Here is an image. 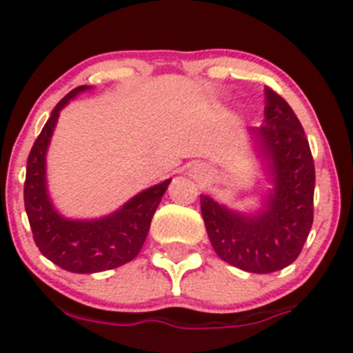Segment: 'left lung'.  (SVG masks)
<instances>
[{
    "label": "left lung",
    "instance_id": "obj_1",
    "mask_svg": "<svg viewBox=\"0 0 353 353\" xmlns=\"http://www.w3.org/2000/svg\"><path fill=\"white\" fill-rule=\"evenodd\" d=\"M250 132L274 183L265 210L246 216L201 196V213L211 246L221 260L241 270L270 274L296 260L312 229L314 157L296 114L268 86L265 124Z\"/></svg>",
    "mask_w": 353,
    "mask_h": 353
}]
</instances>
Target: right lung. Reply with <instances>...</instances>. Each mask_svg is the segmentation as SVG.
I'll return each mask as SVG.
<instances>
[{
	"label": "right lung",
	"mask_w": 353,
	"mask_h": 353,
	"mask_svg": "<svg viewBox=\"0 0 353 353\" xmlns=\"http://www.w3.org/2000/svg\"><path fill=\"white\" fill-rule=\"evenodd\" d=\"M88 88H74L52 110L29 152L23 183V203L36 246L50 261L74 274H95L132 261L145 243L150 220L171 182L164 180L143 190L116 213L99 220H69L53 208L46 192V149L60 110Z\"/></svg>",
	"instance_id": "1"
}]
</instances>
